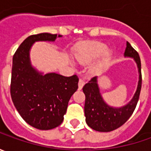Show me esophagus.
<instances>
[{"label":"esophagus","mask_w":151,"mask_h":151,"mask_svg":"<svg viewBox=\"0 0 151 151\" xmlns=\"http://www.w3.org/2000/svg\"><path fill=\"white\" fill-rule=\"evenodd\" d=\"M84 85H85V81H83L82 79H80V80H79V82H78V88H79V90H81Z\"/></svg>","instance_id":"esophagus-1"}]
</instances>
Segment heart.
<instances>
[{
  "label": "heart",
  "instance_id": "b5f03b06",
  "mask_svg": "<svg viewBox=\"0 0 151 151\" xmlns=\"http://www.w3.org/2000/svg\"><path fill=\"white\" fill-rule=\"evenodd\" d=\"M107 45L101 42L98 41H92L89 42L87 44H85L81 45L76 53V59L80 62V63H89L91 62L99 56H101L105 51L107 50ZM110 56V53L108 51H106L104 54V57L102 59V61L100 62L97 66H101L103 62L107 60Z\"/></svg>",
  "mask_w": 151,
  "mask_h": 151
}]
</instances>
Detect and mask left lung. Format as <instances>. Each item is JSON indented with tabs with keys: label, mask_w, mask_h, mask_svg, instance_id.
Returning a JSON list of instances; mask_svg holds the SVG:
<instances>
[{
	"label": "left lung",
	"mask_w": 151,
	"mask_h": 151,
	"mask_svg": "<svg viewBox=\"0 0 151 151\" xmlns=\"http://www.w3.org/2000/svg\"><path fill=\"white\" fill-rule=\"evenodd\" d=\"M124 57L133 58L137 64L139 71V81L134 95L130 101L120 107L109 106L103 100L98 86L97 76H94L83 86V92L86 95L85 116L87 125L92 129L99 132H110L117 129L125 124L133 114L141 90V63L137 51L129 42H127L124 51Z\"/></svg>",
	"instance_id": "obj_1"
}]
</instances>
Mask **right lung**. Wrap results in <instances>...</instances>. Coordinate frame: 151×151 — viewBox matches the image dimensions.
Here are the masks:
<instances>
[{
  "label": "right lung",
  "instance_id": "obj_1",
  "mask_svg": "<svg viewBox=\"0 0 151 151\" xmlns=\"http://www.w3.org/2000/svg\"><path fill=\"white\" fill-rule=\"evenodd\" d=\"M58 37H62L59 35ZM57 34L31 35L21 44L13 55L11 96L21 117L32 127L49 130L60 125L68 102L78 89V77L37 70L30 60V50L35 42H54Z\"/></svg>",
  "mask_w": 151,
  "mask_h": 151
}]
</instances>
